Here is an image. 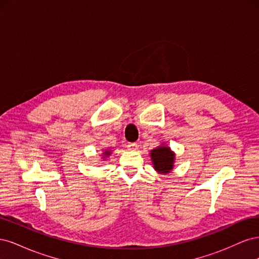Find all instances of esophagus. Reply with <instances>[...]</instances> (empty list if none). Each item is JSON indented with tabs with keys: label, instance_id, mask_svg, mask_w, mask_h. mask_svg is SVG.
Wrapping results in <instances>:
<instances>
[{
	"label": "esophagus",
	"instance_id": "esophagus-1",
	"mask_svg": "<svg viewBox=\"0 0 259 259\" xmlns=\"http://www.w3.org/2000/svg\"><path fill=\"white\" fill-rule=\"evenodd\" d=\"M138 144L137 143H130L128 145H127V148H128V150H132V151H136L137 149H138Z\"/></svg>",
	"mask_w": 259,
	"mask_h": 259
}]
</instances>
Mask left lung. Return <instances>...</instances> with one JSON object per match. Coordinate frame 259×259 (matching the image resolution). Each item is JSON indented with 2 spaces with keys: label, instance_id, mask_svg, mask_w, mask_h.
Returning a JSON list of instances; mask_svg holds the SVG:
<instances>
[{
  "label": "left lung",
  "instance_id": "obj_1",
  "mask_svg": "<svg viewBox=\"0 0 259 259\" xmlns=\"http://www.w3.org/2000/svg\"><path fill=\"white\" fill-rule=\"evenodd\" d=\"M154 169L160 174H168L174 167L175 153L166 146H159L150 152Z\"/></svg>",
  "mask_w": 259,
  "mask_h": 259
}]
</instances>
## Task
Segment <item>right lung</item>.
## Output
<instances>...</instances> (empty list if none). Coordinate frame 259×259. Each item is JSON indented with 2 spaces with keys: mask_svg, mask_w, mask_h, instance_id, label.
<instances>
[{
  "mask_svg": "<svg viewBox=\"0 0 259 259\" xmlns=\"http://www.w3.org/2000/svg\"><path fill=\"white\" fill-rule=\"evenodd\" d=\"M110 154H111V151H110V150H105V151H104V153H103L104 158H107V156H109Z\"/></svg>",
  "mask_w": 259,
  "mask_h": 259,
  "instance_id": "add662e5",
  "label": "right lung"
}]
</instances>
